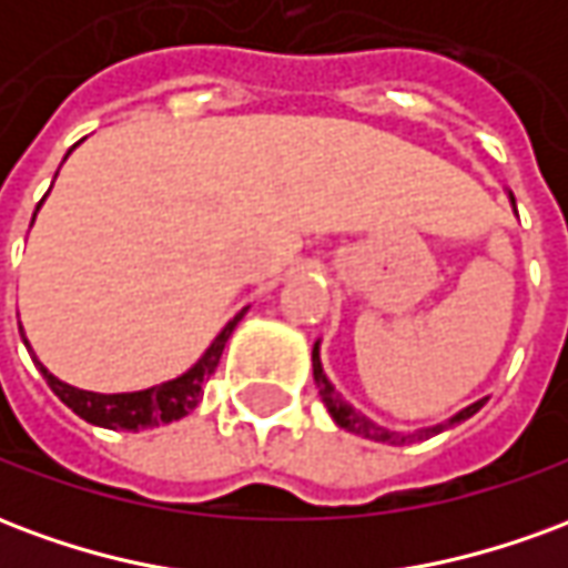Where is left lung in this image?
<instances>
[{
	"mask_svg": "<svg viewBox=\"0 0 568 568\" xmlns=\"http://www.w3.org/2000/svg\"><path fill=\"white\" fill-rule=\"evenodd\" d=\"M508 200H511L514 212H517V203H514L511 191H508ZM313 381H316V389H320L322 405L328 407V414H332V419L337 423V426L346 428V432H353V435H358V438L377 440V444H393V447H402V444H410V440L432 438V435H438V432H447V428L459 426V423H465L468 417H475L477 410L484 407V402H487V398H480V402L463 407L459 414H453L450 419L435 423V426L417 428V432H395V428H386V426H381V423H374V419L365 417L362 410H356V407L346 402L344 395L334 389V383L328 381V374H325V368H322L320 341L313 344Z\"/></svg>",
	"mask_w": 568,
	"mask_h": 568,
	"instance_id": "obj_1",
	"label": "left lung"
}]
</instances>
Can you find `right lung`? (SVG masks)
I'll return each instance as SVG.
<instances>
[{
  "instance_id": "right-lung-1",
  "label": "right lung",
  "mask_w": 568,
  "mask_h": 568,
  "mask_svg": "<svg viewBox=\"0 0 568 568\" xmlns=\"http://www.w3.org/2000/svg\"><path fill=\"white\" fill-rule=\"evenodd\" d=\"M75 149V145H72ZM69 149V151H72ZM42 206V203H39ZM36 206V212H39ZM32 222H36V215H32ZM246 310L243 307L236 313L234 320L224 325L219 337L206 346V353L185 371V374H179L173 381H163L158 386H149V389H140V393H91V389H75V386H69L60 377H54L51 371L44 368L42 362L36 358L32 353L30 341H27V334L20 328V337H23V344L30 349L32 362H36V368L42 371V377L51 386V393L63 402V405L72 410V414H79L84 423H91V426H103V428H124V432H140V428H151V426H163V423H175V419L187 417L194 407L200 405V398H203V386L212 377V371L219 368V358H222V349L227 344V337L234 334L236 322L246 316Z\"/></svg>"
}]
</instances>
